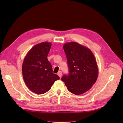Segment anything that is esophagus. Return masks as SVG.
<instances>
[{"label": "esophagus", "mask_w": 123, "mask_h": 123, "mask_svg": "<svg viewBox=\"0 0 123 123\" xmlns=\"http://www.w3.org/2000/svg\"><path fill=\"white\" fill-rule=\"evenodd\" d=\"M57 74H58V75L60 77V78H61V76H62V72H61V71H59L58 73H57Z\"/></svg>", "instance_id": "esophagus-1"}]
</instances>
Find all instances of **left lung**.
I'll use <instances>...</instances> for the list:
<instances>
[{"label":"left lung","mask_w":123,"mask_h":123,"mask_svg":"<svg viewBox=\"0 0 123 123\" xmlns=\"http://www.w3.org/2000/svg\"><path fill=\"white\" fill-rule=\"evenodd\" d=\"M69 74L61 79L70 92L81 95L87 92L97 79L98 69L93 53L90 49L74 42L64 44Z\"/></svg>","instance_id":"1"}]
</instances>
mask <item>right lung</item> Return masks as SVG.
Listing matches in <instances>:
<instances>
[{
    "mask_svg": "<svg viewBox=\"0 0 123 123\" xmlns=\"http://www.w3.org/2000/svg\"><path fill=\"white\" fill-rule=\"evenodd\" d=\"M51 43L45 42L34 46L26 55L22 65L24 82L32 92L43 94L50 90L60 77L53 73L52 65L48 60Z\"/></svg>",
    "mask_w": 123,
    "mask_h": 123,
    "instance_id": "add662e5",
    "label": "right lung"
}]
</instances>
